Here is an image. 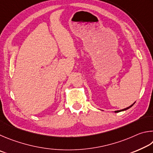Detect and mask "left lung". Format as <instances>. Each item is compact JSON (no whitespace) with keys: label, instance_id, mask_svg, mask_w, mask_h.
<instances>
[{"label":"left lung","instance_id":"obj_1","mask_svg":"<svg viewBox=\"0 0 153 153\" xmlns=\"http://www.w3.org/2000/svg\"><path fill=\"white\" fill-rule=\"evenodd\" d=\"M135 103V102L133 104H132V105H131L130 106H129V107H128V108H125V109H120V110H117V111H115L114 112L115 113H118V112H120V111H126V110H127V109H128L129 108H130L131 107H132L133 105H134V104Z\"/></svg>","mask_w":153,"mask_h":153}]
</instances>
